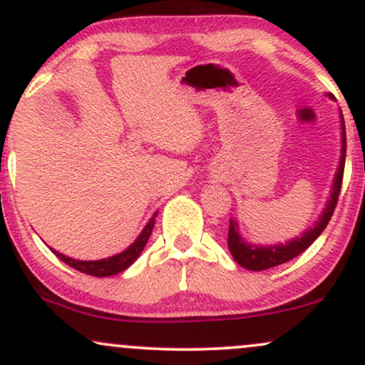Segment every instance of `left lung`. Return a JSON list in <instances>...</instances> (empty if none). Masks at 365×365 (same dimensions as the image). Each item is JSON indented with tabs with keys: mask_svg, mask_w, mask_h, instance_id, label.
<instances>
[{
	"mask_svg": "<svg viewBox=\"0 0 365 365\" xmlns=\"http://www.w3.org/2000/svg\"><path fill=\"white\" fill-rule=\"evenodd\" d=\"M329 99L331 94H328ZM340 121H341V156H340V165H338L336 173H334L333 187H331V194L326 207L322 209L321 216L317 217V221L311 228H307L300 237L292 238V240L284 242V244H274V245H259V244H249L244 237L240 235V230H238V221L230 220V228H228V249L232 252L233 259L237 264H240L242 267L249 271H264L269 269V267L279 266L292 261L293 257H297L299 254H302L304 250H307L309 247L314 244V240H317V237L324 232L326 225L329 223L331 216H333L334 207H336L338 195H340L341 188V180H343V170H345V156H346V135H345V120L340 111Z\"/></svg>",
	"mask_w": 365,
	"mask_h": 365,
	"instance_id": "8db88e82",
	"label": "left lung"
}]
</instances>
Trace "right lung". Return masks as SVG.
Listing matches in <instances>:
<instances>
[{"label":"right lung","mask_w":365,"mask_h":365,"mask_svg":"<svg viewBox=\"0 0 365 365\" xmlns=\"http://www.w3.org/2000/svg\"><path fill=\"white\" fill-rule=\"evenodd\" d=\"M156 216L158 212H154L153 217L148 221V225L144 226V230L140 232V235L133 240L132 245H128L123 252L111 255L108 259H99V261H78V259H72L68 255L58 252V250H53L56 254L58 259H61L63 262L72 266L73 269L81 271V273L91 274V276H98V278H106V276H113L118 274L121 271H125L127 267L132 266L133 262L137 261L142 250H144L145 244H148L150 233H153L154 223H156Z\"/></svg>","instance_id":"right-lung-1"}]
</instances>
